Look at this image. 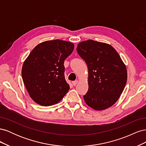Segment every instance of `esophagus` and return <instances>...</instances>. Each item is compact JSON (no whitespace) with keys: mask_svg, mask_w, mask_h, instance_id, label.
<instances>
[{"mask_svg":"<svg viewBox=\"0 0 146 146\" xmlns=\"http://www.w3.org/2000/svg\"><path fill=\"white\" fill-rule=\"evenodd\" d=\"M77 83H78V80L73 81V82H72V85H73V86H76Z\"/></svg>","mask_w":146,"mask_h":146,"instance_id":"1","label":"esophagus"}]
</instances>
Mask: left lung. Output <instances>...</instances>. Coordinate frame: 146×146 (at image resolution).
I'll return each mask as SVG.
<instances>
[{"label":"left lung","instance_id":"obj_1","mask_svg":"<svg viewBox=\"0 0 146 146\" xmlns=\"http://www.w3.org/2000/svg\"><path fill=\"white\" fill-rule=\"evenodd\" d=\"M77 51L88 69L86 104L96 110L107 109L116 103L127 80L125 65L116 50L108 44L87 40L78 44Z\"/></svg>","mask_w":146,"mask_h":146}]
</instances>
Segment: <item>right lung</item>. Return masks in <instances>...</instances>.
Returning <instances> with one entry per match:
<instances>
[{"label":"right lung","instance_id":"1","mask_svg":"<svg viewBox=\"0 0 146 146\" xmlns=\"http://www.w3.org/2000/svg\"><path fill=\"white\" fill-rule=\"evenodd\" d=\"M72 42L55 39L35 47L24 61L22 77L29 94L42 106L58 103L69 90L64 78V61L71 54Z\"/></svg>","mask_w":146,"mask_h":146}]
</instances>
